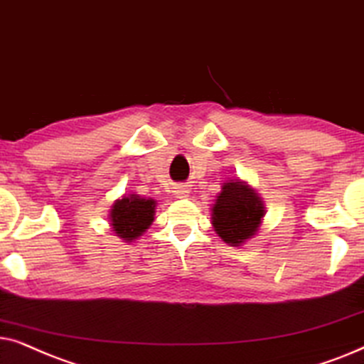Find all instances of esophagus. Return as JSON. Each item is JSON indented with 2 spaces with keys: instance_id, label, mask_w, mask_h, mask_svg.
<instances>
[{
  "instance_id": "obj_1",
  "label": "esophagus",
  "mask_w": 364,
  "mask_h": 364,
  "mask_svg": "<svg viewBox=\"0 0 364 364\" xmlns=\"http://www.w3.org/2000/svg\"><path fill=\"white\" fill-rule=\"evenodd\" d=\"M174 195H176V198H188V195H190V188L186 185H178L174 188Z\"/></svg>"
}]
</instances>
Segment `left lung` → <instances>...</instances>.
<instances>
[{"instance_id":"8db88e82","label":"left lung","mask_w":364,"mask_h":364,"mask_svg":"<svg viewBox=\"0 0 364 364\" xmlns=\"http://www.w3.org/2000/svg\"><path fill=\"white\" fill-rule=\"evenodd\" d=\"M264 203L255 188L241 179H228L211 208V225L230 246H241L258 232L264 218Z\"/></svg>"}]
</instances>
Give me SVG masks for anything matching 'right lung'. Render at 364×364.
Wrapping results in <instances>:
<instances>
[{"instance_id": "add662e5", "label": "right lung", "mask_w": 364, "mask_h": 364, "mask_svg": "<svg viewBox=\"0 0 364 364\" xmlns=\"http://www.w3.org/2000/svg\"><path fill=\"white\" fill-rule=\"evenodd\" d=\"M156 201L151 198H141L139 195L121 196L111 206L109 225L114 235L124 241H136L154 221Z\"/></svg>"}]
</instances>
